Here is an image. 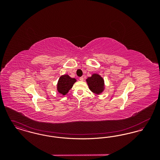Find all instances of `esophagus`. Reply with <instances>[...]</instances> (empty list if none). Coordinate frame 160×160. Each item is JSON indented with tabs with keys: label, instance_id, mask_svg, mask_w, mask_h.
<instances>
[{
	"label": "esophagus",
	"instance_id": "1",
	"mask_svg": "<svg viewBox=\"0 0 160 160\" xmlns=\"http://www.w3.org/2000/svg\"><path fill=\"white\" fill-rule=\"evenodd\" d=\"M79 79H80V81H83L84 77L83 76L81 77H80V78H79Z\"/></svg>",
	"mask_w": 160,
	"mask_h": 160
}]
</instances>
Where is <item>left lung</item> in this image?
<instances>
[{
  "label": "left lung",
  "instance_id": "8db88e82",
  "mask_svg": "<svg viewBox=\"0 0 160 160\" xmlns=\"http://www.w3.org/2000/svg\"><path fill=\"white\" fill-rule=\"evenodd\" d=\"M86 82L89 89L95 94L99 95L104 90V80L98 74H93L86 79Z\"/></svg>",
  "mask_w": 160,
  "mask_h": 160
}]
</instances>
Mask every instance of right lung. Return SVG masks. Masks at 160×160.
Segmentation results:
<instances>
[{
    "instance_id": "right-lung-1",
    "label": "right lung",
    "mask_w": 160,
    "mask_h": 160,
    "mask_svg": "<svg viewBox=\"0 0 160 160\" xmlns=\"http://www.w3.org/2000/svg\"><path fill=\"white\" fill-rule=\"evenodd\" d=\"M76 81V78L70 77L68 74L62 76L59 78L57 84L58 91L62 95H65L72 88L73 84Z\"/></svg>"
}]
</instances>
